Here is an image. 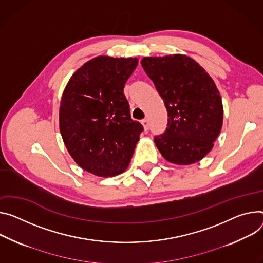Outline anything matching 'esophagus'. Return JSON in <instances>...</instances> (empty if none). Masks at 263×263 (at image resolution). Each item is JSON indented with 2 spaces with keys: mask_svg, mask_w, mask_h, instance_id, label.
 Masks as SVG:
<instances>
[{
  "mask_svg": "<svg viewBox=\"0 0 263 263\" xmlns=\"http://www.w3.org/2000/svg\"><path fill=\"white\" fill-rule=\"evenodd\" d=\"M141 125L144 126V129L147 131V130L149 129V126H150V124H149V119H148V118L142 119V121H141Z\"/></svg>",
  "mask_w": 263,
  "mask_h": 263,
  "instance_id": "34e87169",
  "label": "esophagus"
}]
</instances>
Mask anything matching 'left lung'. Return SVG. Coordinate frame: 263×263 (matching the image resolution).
Wrapping results in <instances>:
<instances>
[{"label":"left lung","instance_id":"obj_1","mask_svg":"<svg viewBox=\"0 0 263 263\" xmlns=\"http://www.w3.org/2000/svg\"><path fill=\"white\" fill-rule=\"evenodd\" d=\"M140 63L168 111V128L154 138L160 154L178 165L201 160L222 128L223 107L216 84L184 54L148 57Z\"/></svg>","mask_w":263,"mask_h":263}]
</instances>
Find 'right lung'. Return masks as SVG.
Here are the masks:
<instances>
[{
  "mask_svg": "<svg viewBox=\"0 0 263 263\" xmlns=\"http://www.w3.org/2000/svg\"><path fill=\"white\" fill-rule=\"evenodd\" d=\"M136 58L100 55L80 67L67 83L60 105V131L73 160L100 177L123 173L142 126L133 121L124 87Z\"/></svg>",
  "mask_w": 263,
  "mask_h": 263,
  "instance_id": "add662e5",
  "label": "right lung"
}]
</instances>
